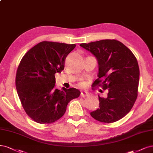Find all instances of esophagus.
<instances>
[{
    "label": "esophagus",
    "mask_w": 153,
    "mask_h": 153,
    "mask_svg": "<svg viewBox=\"0 0 153 153\" xmlns=\"http://www.w3.org/2000/svg\"><path fill=\"white\" fill-rule=\"evenodd\" d=\"M88 92L86 91H81V94H80V96L82 97H86V96H88Z\"/></svg>",
    "instance_id": "1"
}]
</instances>
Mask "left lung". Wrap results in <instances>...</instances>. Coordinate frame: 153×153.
Wrapping results in <instances>:
<instances>
[{
	"instance_id": "obj_1",
	"label": "left lung",
	"mask_w": 153,
	"mask_h": 153,
	"mask_svg": "<svg viewBox=\"0 0 153 153\" xmlns=\"http://www.w3.org/2000/svg\"><path fill=\"white\" fill-rule=\"evenodd\" d=\"M82 47L96 57L98 78L92 86L108 89L106 97L99 96V108L91 113L99 122L113 123L123 118L132 108L137 97L139 68L135 56L128 47L117 40H102Z\"/></svg>"
}]
</instances>
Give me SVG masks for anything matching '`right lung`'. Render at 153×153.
<instances>
[{"label": "right lung", "mask_w": 153, "mask_h": 153, "mask_svg": "<svg viewBox=\"0 0 153 153\" xmlns=\"http://www.w3.org/2000/svg\"><path fill=\"white\" fill-rule=\"evenodd\" d=\"M76 47L41 42L30 49L18 66L16 87L26 113L35 122L51 123L61 118L68 104L80 96L75 88H55L56 73L64 70L66 56Z\"/></svg>", "instance_id": "right-lung-1"}]
</instances>
